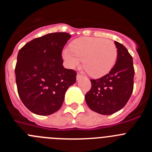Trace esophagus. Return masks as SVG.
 I'll return each mask as SVG.
<instances>
[{
	"label": "esophagus",
	"instance_id": "34e87169",
	"mask_svg": "<svg viewBox=\"0 0 152 152\" xmlns=\"http://www.w3.org/2000/svg\"><path fill=\"white\" fill-rule=\"evenodd\" d=\"M83 75H80V74H77V80H80V78H82Z\"/></svg>",
	"mask_w": 152,
	"mask_h": 152
}]
</instances>
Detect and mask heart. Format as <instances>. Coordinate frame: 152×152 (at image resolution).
Segmentation results:
<instances>
[{
    "mask_svg": "<svg viewBox=\"0 0 152 152\" xmlns=\"http://www.w3.org/2000/svg\"><path fill=\"white\" fill-rule=\"evenodd\" d=\"M63 58L70 68H75L84 59V67L89 75L101 77L113 68L117 58L113 42L95 37H82L63 51Z\"/></svg>",
    "mask_w": 152,
    "mask_h": 152,
    "instance_id": "1",
    "label": "heart"
}]
</instances>
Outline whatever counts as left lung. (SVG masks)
I'll return each instance as SVG.
<instances>
[{
    "mask_svg": "<svg viewBox=\"0 0 152 152\" xmlns=\"http://www.w3.org/2000/svg\"><path fill=\"white\" fill-rule=\"evenodd\" d=\"M117 60L110 72L98 79H91V88L85 94L91 110L111 115L126 106L133 91V60L126 47L115 42Z\"/></svg>",
    "mask_w": 152,
    "mask_h": 152,
    "instance_id": "8db88e82",
    "label": "left lung"
}]
</instances>
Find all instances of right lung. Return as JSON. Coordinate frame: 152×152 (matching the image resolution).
<instances>
[{"mask_svg":"<svg viewBox=\"0 0 152 152\" xmlns=\"http://www.w3.org/2000/svg\"><path fill=\"white\" fill-rule=\"evenodd\" d=\"M67 33H49L27 42L17 55L16 84L21 101L37 115L48 116L61 108L65 92L77 73L62 65L61 53L71 38Z\"/></svg>","mask_w":152,"mask_h":152,"instance_id":"add662e5","label":"right lung"}]
</instances>
